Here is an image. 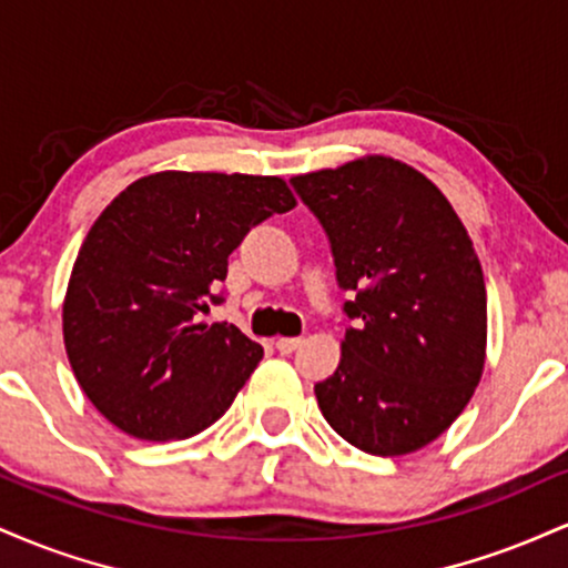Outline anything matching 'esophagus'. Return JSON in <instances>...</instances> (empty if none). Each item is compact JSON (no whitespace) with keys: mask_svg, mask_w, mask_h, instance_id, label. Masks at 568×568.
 Masks as SVG:
<instances>
[{"mask_svg":"<svg viewBox=\"0 0 568 568\" xmlns=\"http://www.w3.org/2000/svg\"><path fill=\"white\" fill-rule=\"evenodd\" d=\"M298 344H302V338L283 336V338H277V344H275V347L280 349V355H291L293 349H298Z\"/></svg>","mask_w":568,"mask_h":568,"instance_id":"esophagus-1","label":"esophagus"}]
</instances>
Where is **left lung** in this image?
I'll return each instance as SVG.
<instances>
[{
	"label": "left lung",
	"instance_id": "8db88e82",
	"mask_svg": "<svg viewBox=\"0 0 568 568\" xmlns=\"http://www.w3.org/2000/svg\"><path fill=\"white\" fill-rule=\"evenodd\" d=\"M349 293L342 361L315 384L325 422L361 452H419L454 425L486 361V283L452 202L406 162L361 158L293 175Z\"/></svg>",
	"mask_w": 568,
	"mask_h": 568
}]
</instances>
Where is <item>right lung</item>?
I'll return each mask as SVG.
<instances>
[{"mask_svg":"<svg viewBox=\"0 0 568 568\" xmlns=\"http://www.w3.org/2000/svg\"><path fill=\"white\" fill-rule=\"evenodd\" d=\"M296 207L277 175L162 171L133 181L90 226L63 298V344L88 400L139 440H184L232 406L264 357L221 304L230 253Z\"/></svg>","mask_w":568,"mask_h":568,"instance_id":"obj_1","label":"right lung"}]
</instances>
